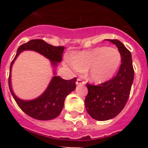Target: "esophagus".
I'll use <instances>...</instances> for the list:
<instances>
[{
    "mask_svg": "<svg viewBox=\"0 0 148 148\" xmlns=\"http://www.w3.org/2000/svg\"><path fill=\"white\" fill-rule=\"evenodd\" d=\"M76 84H77V85H79V84H85V82L84 81H82L81 79H77V82H76Z\"/></svg>",
    "mask_w": 148,
    "mask_h": 148,
    "instance_id": "1",
    "label": "esophagus"
}]
</instances>
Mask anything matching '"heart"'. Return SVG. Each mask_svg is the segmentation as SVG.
Masks as SVG:
<instances>
[{"label":"heart","instance_id":"heart-1","mask_svg":"<svg viewBox=\"0 0 148 148\" xmlns=\"http://www.w3.org/2000/svg\"><path fill=\"white\" fill-rule=\"evenodd\" d=\"M122 56L115 48L99 46L92 50L82 51L70 56L65 64L77 71L88 70V77L96 84L104 83L113 77L120 68Z\"/></svg>","mask_w":148,"mask_h":148}]
</instances>
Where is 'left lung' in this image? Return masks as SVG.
<instances>
[{
	"mask_svg": "<svg viewBox=\"0 0 148 148\" xmlns=\"http://www.w3.org/2000/svg\"><path fill=\"white\" fill-rule=\"evenodd\" d=\"M118 48L122 63L118 72L112 79L99 85L86 84L88 94L85 107L88 114L98 121L114 118L123 110L130 94L134 79L132 55L125 45L117 39H107Z\"/></svg>",
	"mask_w": 148,
	"mask_h": 148,
	"instance_id": "obj_1",
	"label": "left lung"
}]
</instances>
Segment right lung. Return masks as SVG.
Here are the masks:
<instances>
[{"mask_svg":"<svg viewBox=\"0 0 148 148\" xmlns=\"http://www.w3.org/2000/svg\"><path fill=\"white\" fill-rule=\"evenodd\" d=\"M26 50L34 51L41 53L51 61L52 66L55 68L58 63L62 62L64 47L50 45L41 39H33L22 44L18 49L16 56L10 64L8 78V85L12 96L18 107L26 114L39 120H50L56 118L60 114L63 109L66 97L76 89L77 78L65 80L59 76L54 75L44 93L38 97L32 100L19 99L12 89L10 83L11 68L18 55L23 51ZM53 74H55V71Z\"/></svg>","mask_w":148,"mask_h":148,"instance_id":"obj_1","label":"right lung"}]
</instances>
